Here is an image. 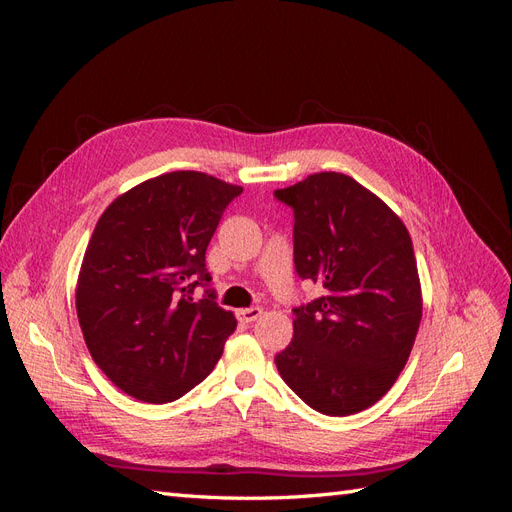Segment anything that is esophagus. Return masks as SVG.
<instances>
[{
	"label": "esophagus",
	"mask_w": 512,
	"mask_h": 512,
	"mask_svg": "<svg viewBox=\"0 0 512 512\" xmlns=\"http://www.w3.org/2000/svg\"><path fill=\"white\" fill-rule=\"evenodd\" d=\"M260 314H262V309H260V307H245V309H237V320H239V322H245V324H250V322L258 320V318H260Z\"/></svg>",
	"instance_id": "1"
}]
</instances>
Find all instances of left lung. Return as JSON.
Wrapping results in <instances>:
<instances>
[{"instance_id":"1","label":"left lung","mask_w":512,"mask_h":512,"mask_svg":"<svg viewBox=\"0 0 512 512\" xmlns=\"http://www.w3.org/2000/svg\"><path fill=\"white\" fill-rule=\"evenodd\" d=\"M275 198L294 211V269L322 288V297L294 307L277 371L309 408L356 414L395 384L421 324L408 228L342 173L309 175Z\"/></svg>"}]
</instances>
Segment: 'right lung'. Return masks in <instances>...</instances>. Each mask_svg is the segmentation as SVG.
Listing matches in <instances>:
<instances>
[{"label": "right lung", "instance_id": "obj_1", "mask_svg": "<svg viewBox=\"0 0 512 512\" xmlns=\"http://www.w3.org/2000/svg\"><path fill=\"white\" fill-rule=\"evenodd\" d=\"M239 185L196 170L138 183L106 207L76 284L91 359L115 386L168 404L203 382L237 320L207 290L205 252Z\"/></svg>", "mask_w": 512, "mask_h": 512}]
</instances>
